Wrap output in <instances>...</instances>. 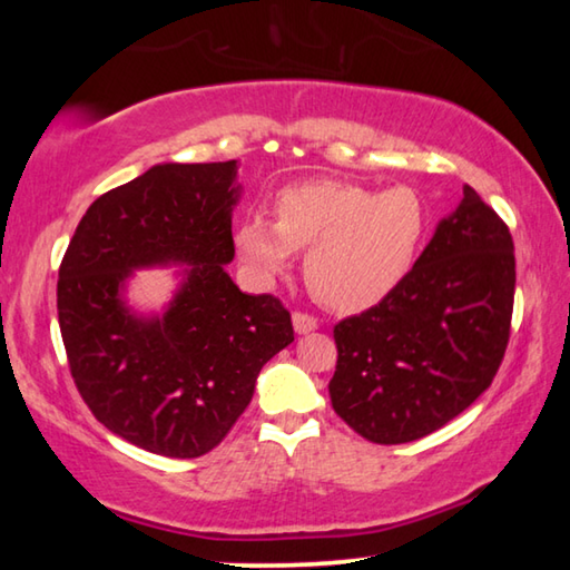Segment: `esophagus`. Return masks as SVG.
<instances>
[{"mask_svg":"<svg viewBox=\"0 0 570 570\" xmlns=\"http://www.w3.org/2000/svg\"><path fill=\"white\" fill-rule=\"evenodd\" d=\"M292 322H294V332L296 334H308V332H314L316 326H320V324H316L314 316H308L304 312H294Z\"/></svg>","mask_w":570,"mask_h":570,"instance_id":"esophagus-1","label":"esophagus"}]
</instances>
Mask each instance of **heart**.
Returning a JSON list of instances; mask_svg holds the SVG:
<instances>
[{
    "mask_svg": "<svg viewBox=\"0 0 570 570\" xmlns=\"http://www.w3.org/2000/svg\"><path fill=\"white\" fill-rule=\"evenodd\" d=\"M428 206L417 190H370L356 183L320 178L286 186L274 198V220L238 218L234 246L262 282L306 250L304 276L314 296L334 312H364L387 298L428 238Z\"/></svg>",
    "mask_w": 570,
    "mask_h": 570,
    "instance_id": "1",
    "label": "heart"
}]
</instances>
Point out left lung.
<instances>
[{
  "label": "left lung",
  "mask_w": 570,
  "mask_h": 570,
  "mask_svg": "<svg viewBox=\"0 0 570 570\" xmlns=\"http://www.w3.org/2000/svg\"><path fill=\"white\" fill-rule=\"evenodd\" d=\"M513 294L510 230L465 186L410 276L377 306L334 326V412L377 445L440 430L493 382Z\"/></svg>",
  "instance_id": "left-lung-1"
}]
</instances>
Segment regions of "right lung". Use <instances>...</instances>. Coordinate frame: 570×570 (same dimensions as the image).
Returning a JSON list of instances; mask_svg holds the SVG:
<instances>
[{
	"mask_svg": "<svg viewBox=\"0 0 570 570\" xmlns=\"http://www.w3.org/2000/svg\"><path fill=\"white\" fill-rule=\"evenodd\" d=\"M236 160L160 163L100 196L75 228L57 282V316L72 380L115 435L166 458H200L254 397L262 366L294 342L272 294L228 276ZM178 265L160 315L124 288L140 267Z\"/></svg>",
	"mask_w": 570,
	"mask_h": 570,
	"instance_id": "obj_1",
	"label": "right lung"
}]
</instances>
